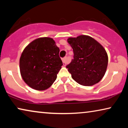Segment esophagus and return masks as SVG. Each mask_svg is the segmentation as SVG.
I'll list each match as a JSON object with an SVG mask.
<instances>
[{
  "label": "esophagus",
  "instance_id": "obj_1",
  "mask_svg": "<svg viewBox=\"0 0 128 128\" xmlns=\"http://www.w3.org/2000/svg\"><path fill=\"white\" fill-rule=\"evenodd\" d=\"M62 62H63V64H64V66H66V58H64L62 59Z\"/></svg>",
  "mask_w": 128,
  "mask_h": 128
}]
</instances>
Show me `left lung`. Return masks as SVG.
I'll return each mask as SVG.
<instances>
[{
	"label": "left lung",
	"instance_id": "1",
	"mask_svg": "<svg viewBox=\"0 0 128 128\" xmlns=\"http://www.w3.org/2000/svg\"><path fill=\"white\" fill-rule=\"evenodd\" d=\"M74 59L66 66L72 78L77 83L90 86L104 77L108 66V55L102 45L93 38L82 35L69 38Z\"/></svg>",
	"mask_w": 128,
	"mask_h": 128
}]
</instances>
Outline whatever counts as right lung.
I'll use <instances>...</instances> for the list:
<instances>
[{
    "mask_svg": "<svg viewBox=\"0 0 128 128\" xmlns=\"http://www.w3.org/2000/svg\"><path fill=\"white\" fill-rule=\"evenodd\" d=\"M59 48L51 38L34 40L24 48L20 58V70L27 84L36 90L51 86L63 65Z\"/></svg>",
    "mask_w": 128,
    "mask_h": 128,
    "instance_id": "add662e5",
    "label": "right lung"
}]
</instances>
